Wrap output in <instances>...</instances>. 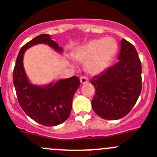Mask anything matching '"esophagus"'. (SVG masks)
Returning <instances> with one entry per match:
<instances>
[{"instance_id":"obj_1","label":"esophagus","mask_w":157,"mask_h":157,"mask_svg":"<svg viewBox=\"0 0 157 157\" xmlns=\"http://www.w3.org/2000/svg\"><path fill=\"white\" fill-rule=\"evenodd\" d=\"M80 81L82 84H86V83H88V79H87L86 77H84H84H80Z\"/></svg>"}]
</instances>
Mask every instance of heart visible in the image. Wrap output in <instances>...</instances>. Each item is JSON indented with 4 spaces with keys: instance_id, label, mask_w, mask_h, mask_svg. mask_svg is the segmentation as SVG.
Returning <instances> with one entry per match:
<instances>
[{
    "instance_id": "obj_1",
    "label": "heart",
    "mask_w": 157,
    "mask_h": 157,
    "mask_svg": "<svg viewBox=\"0 0 157 157\" xmlns=\"http://www.w3.org/2000/svg\"><path fill=\"white\" fill-rule=\"evenodd\" d=\"M118 44L112 37L93 39L76 51L75 59L87 62L86 68L89 73L97 74L106 69L117 55Z\"/></svg>"
}]
</instances>
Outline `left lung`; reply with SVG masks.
Returning a JSON list of instances; mask_svg holds the SVG:
<instances>
[{"label": "left lung", "mask_w": 157, "mask_h": 157, "mask_svg": "<svg viewBox=\"0 0 157 157\" xmlns=\"http://www.w3.org/2000/svg\"><path fill=\"white\" fill-rule=\"evenodd\" d=\"M119 62L95 76L91 101L95 113L105 120H118L129 113L142 90V65L134 45L123 39Z\"/></svg>", "instance_id": "8db88e82"}]
</instances>
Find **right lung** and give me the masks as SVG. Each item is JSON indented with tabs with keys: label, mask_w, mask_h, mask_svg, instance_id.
<instances>
[{
	"label": "right lung",
	"mask_w": 157,
	"mask_h": 157,
	"mask_svg": "<svg viewBox=\"0 0 157 157\" xmlns=\"http://www.w3.org/2000/svg\"><path fill=\"white\" fill-rule=\"evenodd\" d=\"M38 44H45L57 52H63V48L51 39L50 35L40 34L33 38L22 46L17 56L13 84L21 108L31 119L44 126H56L70 117L72 101L80 86V79L72 77L47 86L31 84L26 77L22 60L25 51Z\"/></svg>",
	"instance_id": "right-lung-1"
}]
</instances>
